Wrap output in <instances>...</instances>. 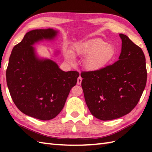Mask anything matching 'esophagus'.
<instances>
[{
    "label": "esophagus",
    "mask_w": 152,
    "mask_h": 152,
    "mask_svg": "<svg viewBox=\"0 0 152 152\" xmlns=\"http://www.w3.org/2000/svg\"><path fill=\"white\" fill-rule=\"evenodd\" d=\"M82 79L80 76H79L78 79H77V84L78 85H80L82 83Z\"/></svg>",
    "instance_id": "obj_1"
}]
</instances>
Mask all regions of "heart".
I'll list each match as a JSON object with an SVG mask.
<instances>
[{"instance_id": "obj_1", "label": "heart", "mask_w": 152, "mask_h": 152, "mask_svg": "<svg viewBox=\"0 0 152 152\" xmlns=\"http://www.w3.org/2000/svg\"><path fill=\"white\" fill-rule=\"evenodd\" d=\"M74 53L77 56L85 57L83 66L91 72L102 69L110 62L115 54L114 47L101 38H95L84 42L77 44L74 46ZM65 59L72 62V52L69 50L64 51Z\"/></svg>"}]
</instances>
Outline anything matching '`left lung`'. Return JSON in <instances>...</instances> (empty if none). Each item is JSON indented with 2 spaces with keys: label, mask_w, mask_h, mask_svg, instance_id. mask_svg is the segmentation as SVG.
<instances>
[{
  "label": "left lung",
  "mask_w": 152,
  "mask_h": 152,
  "mask_svg": "<svg viewBox=\"0 0 152 152\" xmlns=\"http://www.w3.org/2000/svg\"><path fill=\"white\" fill-rule=\"evenodd\" d=\"M121 51L118 61L95 72H83V89L91 114L102 121L121 118L139 101L146 84L143 51L127 36L119 34Z\"/></svg>",
  "instance_id": "1"
}]
</instances>
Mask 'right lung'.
Wrapping results in <instances>:
<instances>
[{"label":"right lung","mask_w":152,"mask_h":152,"mask_svg":"<svg viewBox=\"0 0 152 152\" xmlns=\"http://www.w3.org/2000/svg\"><path fill=\"white\" fill-rule=\"evenodd\" d=\"M53 28L28 32L13 48L6 70V82L14 104L23 114L40 120L56 118L63 108L79 73L61 70L51 59L40 57L34 45L54 41ZM60 53L54 51L53 57Z\"/></svg>","instance_id":"right-lung-1"}]
</instances>
